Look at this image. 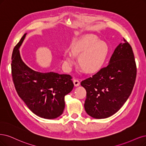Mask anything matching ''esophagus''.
Listing matches in <instances>:
<instances>
[{
    "label": "esophagus",
    "instance_id": "obj_1",
    "mask_svg": "<svg viewBox=\"0 0 146 146\" xmlns=\"http://www.w3.org/2000/svg\"><path fill=\"white\" fill-rule=\"evenodd\" d=\"M73 82H74V86H76V87H77V86H79L80 85V82H79V80L78 79H75L74 78L73 79Z\"/></svg>",
    "mask_w": 146,
    "mask_h": 146
}]
</instances>
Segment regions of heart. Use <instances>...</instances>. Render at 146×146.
<instances>
[{"label":"heart","mask_w":146,"mask_h":146,"mask_svg":"<svg viewBox=\"0 0 146 146\" xmlns=\"http://www.w3.org/2000/svg\"><path fill=\"white\" fill-rule=\"evenodd\" d=\"M70 51L74 56H79L78 63L84 71L93 72L104 64L108 52V47L105 42L100 41L96 36L87 35L74 42ZM72 55L69 52L64 55V64L67 67L73 63Z\"/></svg>","instance_id":"obj_1"}]
</instances>
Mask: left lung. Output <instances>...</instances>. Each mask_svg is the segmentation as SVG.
I'll list each match as a JSON object with an SVG mask.
<instances>
[{"label": "left lung", "instance_id": "1", "mask_svg": "<svg viewBox=\"0 0 146 146\" xmlns=\"http://www.w3.org/2000/svg\"><path fill=\"white\" fill-rule=\"evenodd\" d=\"M110 64L80 82L87 91L84 108L95 118L114 114L131 95L135 82L137 66L132 47L123 38Z\"/></svg>", "mask_w": 146, "mask_h": 146}]
</instances>
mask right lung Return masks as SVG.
<instances>
[{
  "mask_svg": "<svg viewBox=\"0 0 146 146\" xmlns=\"http://www.w3.org/2000/svg\"><path fill=\"white\" fill-rule=\"evenodd\" d=\"M26 34L14 47L12 54L11 74L15 90L35 114L47 119L55 118L62 114L64 97L73 88L72 77L53 72H38L27 66L19 50Z\"/></svg>",
  "mask_w": 146,
  "mask_h": 146,
  "instance_id": "add662e5",
  "label": "right lung"
}]
</instances>
